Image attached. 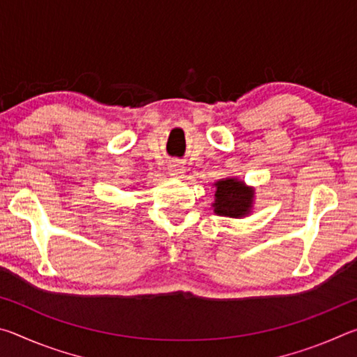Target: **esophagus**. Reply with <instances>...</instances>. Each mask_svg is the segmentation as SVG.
<instances>
[{"label":"esophagus","instance_id":"esophagus-1","mask_svg":"<svg viewBox=\"0 0 357 357\" xmlns=\"http://www.w3.org/2000/svg\"><path fill=\"white\" fill-rule=\"evenodd\" d=\"M184 173H185V168L183 165H179V164H172L170 165V174L173 178L181 179L184 176Z\"/></svg>","mask_w":357,"mask_h":357}]
</instances>
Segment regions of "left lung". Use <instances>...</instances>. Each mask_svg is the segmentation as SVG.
<instances>
[{"mask_svg": "<svg viewBox=\"0 0 357 357\" xmlns=\"http://www.w3.org/2000/svg\"><path fill=\"white\" fill-rule=\"evenodd\" d=\"M214 213L219 215L243 219L252 214L255 203V187L247 185L243 179L223 178L214 183Z\"/></svg>", "mask_w": 357, "mask_h": 357, "instance_id": "left-lung-1", "label": "left lung"}]
</instances>
